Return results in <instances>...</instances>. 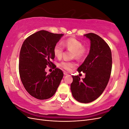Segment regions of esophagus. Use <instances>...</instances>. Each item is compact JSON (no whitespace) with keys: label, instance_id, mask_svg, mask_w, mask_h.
Wrapping results in <instances>:
<instances>
[{"label":"esophagus","instance_id":"1","mask_svg":"<svg viewBox=\"0 0 129 129\" xmlns=\"http://www.w3.org/2000/svg\"><path fill=\"white\" fill-rule=\"evenodd\" d=\"M64 75H68V74L67 73H66V72H64Z\"/></svg>","mask_w":129,"mask_h":129}]
</instances>
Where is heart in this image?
Listing matches in <instances>:
<instances>
[{
    "label": "heart",
    "mask_w": 129,
    "mask_h": 129,
    "mask_svg": "<svg viewBox=\"0 0 129 129\" xmlns=\"http://www.w3.org/2000/svg\"><path fill=\"white\" fill-rule=\"evenodd\" d=\"M63 47L67 49L72 51V57H75L78 60L82 59L87 56L88 49L85 46L83 45L81 41L75 38H68L62 43ZM60 44H56L54 47V54L57 58L60 59L63 55L64 48ZM76 63L74 61H63L60 62V67L67 71H69L75 67Z\"/></svg>",
    "instance_id": "obj_1"
}]
</instances>
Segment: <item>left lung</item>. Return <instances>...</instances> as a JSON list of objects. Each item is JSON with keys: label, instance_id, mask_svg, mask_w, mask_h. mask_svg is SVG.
Segmentation results:
<instances>
[{"label": "left lung", "instance_id": "8db88e82", "mask_svg": "<svg viewBox=\"0 0 129 129\" xmlns=\"http://www.w3.org/2000/svg\"><path fill=\"white\" fill-rule=\"evenodd\" d=\"M84 36L90 40V49L77 72L85 74L81 81L79 76H72L71 89L78 102L88 103L101 96L106 88L112 69V55L107 43L98 35L90 33Z\"/></svg>", "mask_w": 129, "mask_h": 129}]
</instances>
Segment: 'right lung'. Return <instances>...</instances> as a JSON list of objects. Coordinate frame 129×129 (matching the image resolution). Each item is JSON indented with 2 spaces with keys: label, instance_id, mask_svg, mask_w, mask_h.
I'll list each match as a JSON object with an SVG mask.
<instances>
[{
  "label": "right lung",
  "instance_id": "add662e5",
  "mask_svg": "<svg viewBox=\"0 0 129 129\" xmlns=\"http://www.w3.org/2000/svg\"><path fill=\"white\" fill-rule=\"evenodd\" d=\"M63 35L41 30L23 42L19 55V75L26 91L34 98L42 100L52 97L63 76L58 68L48 75L45 72L47 66L55 65L52 62L55 57L53 48Z\"/></svg>",
  "mask_w": 129,
  "mask_h": 129
}]
</instances>
